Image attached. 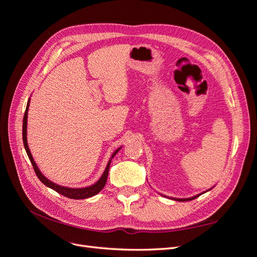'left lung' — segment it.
<instances>
[{"mask_svg": "<svg viewBox=\"0 0 257 257\" xmlns=\"http://www.w3.org/2000/svg\"><path fill=\"white\" fill-rule=\"evenodd\" d=\"M199 195H197V196H194V197H192V198H175L176 200H178V201H185V200H192V199H194V198H196V197H198Z\"/></svg>", "mask_w": 257, "mask_h": 257, "instance_id": "8db88e82", "label": "left lung"}]
</instances>
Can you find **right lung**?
Listing matches in <instances>:
<instances>
[{
  "instance_id": "obj_1",
  "label": "right lung",
  "mask_w": 257,
  "mask_h": 257,
  "mask_svg": "<svg viewBox=\"0 0 257 257\" xmlns=\"http://www.w3.org/2000/svg\"><path fill=\"white\" fill-rule=\"evenodd\" d=\"M29 105H30V99L28 100V105H27V109H26V112H25V116H23V125H22V139H23V145H25V148H26V151L28 153V157L31 161V163H32L33 165V168H34V172L36 174V176L38 177V179L46 185L48 186V188L54 190L56 192H58L59 194H61V195H63L65 197H68L71 199H84V198H88V197H92L96 195L97 193H99L100 191L103 190V188L106 184V181H107V177H108V173H109V167H110V163H111V160H109V162H108V164L106 166V169L105 172L103 174V176L100 177L99 180L94 183L91 186H88V188H82V189H72V188H66V186H61V185H58L56 183L51 182L50 180H48L47 178H45V176L40 172V169H38L37 165L35 164V162L33 160V157L32 154H31L30 152V149H29V146H28V141H27V123H28V110H29ZM120 150L116 149L113 154L111 159L114 157V155L118 153V151Z\"/></svg>"
}]
</instances>
